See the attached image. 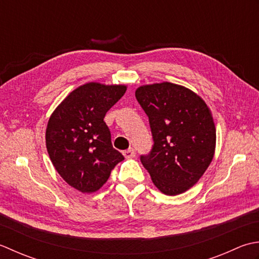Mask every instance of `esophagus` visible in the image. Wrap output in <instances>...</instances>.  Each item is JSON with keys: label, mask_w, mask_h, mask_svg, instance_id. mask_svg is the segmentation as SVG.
<instances>
[{"label": "esophagus", "mask_w": 259, "mask_h": 259, "mask_svg": "<svg viewBox=\"0 0 259 259\" xmlns=\"http://www.w3.org/2000/svg\"><path fill=\"white\" fill-rule=\"evenodd\" d=\"M136 154V152L134 149H128L123 152V155L126 157V159H132V157H134Z\"/></svg>", "instance_id": "34e87169"}]
</instances>
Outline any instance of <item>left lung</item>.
<instances>
[{
  "instance_id": "obj_1",
  "label": "left lung",
  "mask_w": 259,
  "mask_h": 259,
  "mask_svg": "<svg viewBox=\"0 0 259 259\" xmlns=\"http://www.w3.org/2000/svg\"><path fill=\"white\" fill-rule=\"evenodd\" d=\"M137 102L149 117L153 145L141 162L167 196L193 187L212 161L215 128L203 100L171 82L137 88Z\"/></svg>"
}]
</instances>
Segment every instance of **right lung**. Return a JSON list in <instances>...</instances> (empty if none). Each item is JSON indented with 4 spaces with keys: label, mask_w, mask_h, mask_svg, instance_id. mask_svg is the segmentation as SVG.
Returning a JSON list of instances; mask_svg holds the SVG:
<instances>
[{
    "label": "right lung",
    "mask_w": 259,
    "mask_h": 259,
    "mask_svg": "<svg viewBox=\"0 0 259 259\" xmlns=\"http://www.w3.org/2000/svg\"><path fill=\"white\" fill-rule=\"evenodd\" d=\"M125 92L126 86L89 82L70 93L51 115L46 131L50 160L79 191H97L124 160L112 145L104 117Z\"/></svg>",
    "instance_id": "add662e5"
}]
</instances>
